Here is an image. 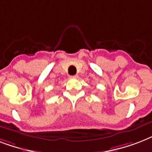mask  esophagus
Instances as JSON below:
<instances>
[{
    "mask_svg": "<svg viewBox=\"0 0 152 152\" xmlns=\"http://www.w3.org/2000/svg\"><path fill=\"white\" fill-rule=\"evenodd\" d=\"M69 77L71 79H76L78 78V76H77V75H74V76H70Z\"/></svg>",
    "mask_w": 152,
    "mask_h": 152,
    "instance_id": "obj_1",
    "label": "esophagus"
}]
</instances>
